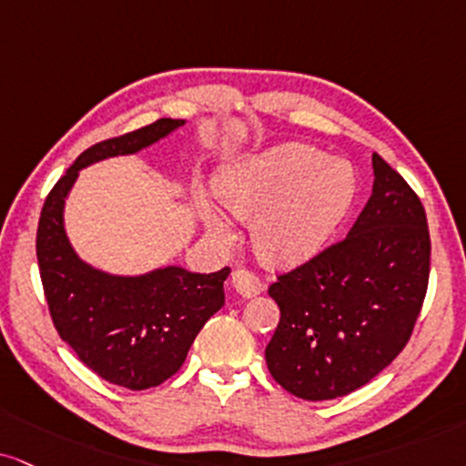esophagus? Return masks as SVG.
<instances>
[{
  "instance_id": "34e87169",
  "label": "esophagus",
  "mask_w": 466,
  "mask_h": 466,
  "mask_svg": "<svg viewBox=\"0 0 466 466\" xmlns=\"http://www.w3.org/2000/svg\"><path fill=\"white\" fill-rule=\"evenodd\" d=\"M231 285H233V289L244 298H252L263 291L261 280L257 279L252 272H248V269H235V272L231 274Z\"/></svg>"
}]
</instances>
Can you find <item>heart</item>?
Instances as JSON below:
<instances>
[{"label":"heart","mask_w":466,"mask_h":466,"mask_svg":"<svg viewBox=\"0 0 466 466\" xmlns=\"http://www.w3.org/2000/svg\"><path fill=\"white\" fill-rule=\"evenodd\" d=\"M354 175L346 162L326 159L307 145H283L228 166L216 179V197L228 214L252 220L250 233L263 263L289 268L324 248L354 197ZM209 233L233 238L231 224L205 207Z\"/></svg>","instance_id":"1"}]
</instances>
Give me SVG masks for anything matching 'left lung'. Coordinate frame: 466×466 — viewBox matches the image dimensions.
<instances>
[{
  "label": "left lung",
  "mask_w": 466,
  "mask_h": 466,
  "mask_svg": "<svg viewBox=\"0 0 466 466\" xmlns=\"http://www.w3.org/2000/svg\"><path fill=\"white\" fill-rule=\"evenodd\" d=\"M373 189L346 239L280 274V319L266 348L272 378L309 401L376 378L404 350L430 277L426 209L404 177L371 155Z\"/></svg>",
  "instance_id": "left-lung-1"
}]
</instances>
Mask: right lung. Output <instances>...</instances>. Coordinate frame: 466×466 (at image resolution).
Here are the masks:
<instances>
[{"mask_svg": "<svg viewBox=\"0 0 466 466\" xmlns=\"http://www.w3.org/2000/svg\"><path fill=\"white\" fill-rule=\"evenodd\" d=\"M183 123L159 118L86 148L49 192L38 220V269L57 335L96 376L131 391L157 387L179 371L205 321L222 309L231 269L197 274L168 266L140 277L101 272L79 259L68 242L65 200L86 166L142 151Z\"/></svg>", "mask_w": 466, "mask_h": 466, "instance_id": "add662e5", "label": "right lung"}]
</instances>
